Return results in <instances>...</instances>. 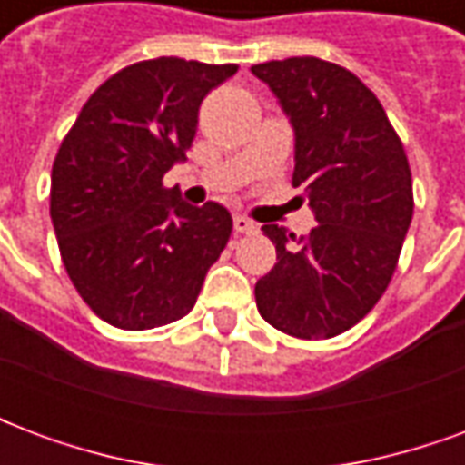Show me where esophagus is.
<instances>
[{
	"label": "esophagus",
	"mask_w": 465,
	"mask_h": 465,
	"mask_svg": "<svg viewBox=\"0 0 465 465\" xmlns=\"http://www.w3.org/2000/svg\"><path fill=\"white\" fill-rule=\"evenodd\" d=\"M233 229H236V233H253L259 226L249 219V216H233Z\"/></svg>",
	"instance_id": "34e87169"
}]
</instances>
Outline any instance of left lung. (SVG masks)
I'll return each instance as SVG.
<instances>
[{
    "label": "left lung",
    "instance_id": "obj_1",
    "mask_svg": "<svg viewBox=\"0 0 465 465\" xmlns=\"http://www.w3.org/2000/svg\"><path fill=\"white\" fill-rule=\"evenodd\" d=\"M293 126V186L316 226L293 236L276 223V263L256 282V306L273 329L296 339H331L376 306L399 263L413 216L403 143L383 106L331 62L292 56L252 66Z\"/></svg>",
    "mask_w": 465,
    "mask_h": 465
}]
</instances>
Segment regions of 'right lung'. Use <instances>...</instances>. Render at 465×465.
<instances>
[{"label":"right lung","instance_id":"add662e5","mask_svg":"<svg viewBox=\"0 0 465 465\" xmlns=\"http://www.w3.org/2000/svg\"><path fill=\"white\" fill-rule=\"evenodd\" d=\"M236 69L179 56L126 66L89 96L56 152L49 213L62 262L116 329L186 316L232 236L222 203L192 206L162 179L186 159L203 96Z\"/></svg>","mask_w":465,"mask_h":465}]
</instances>
